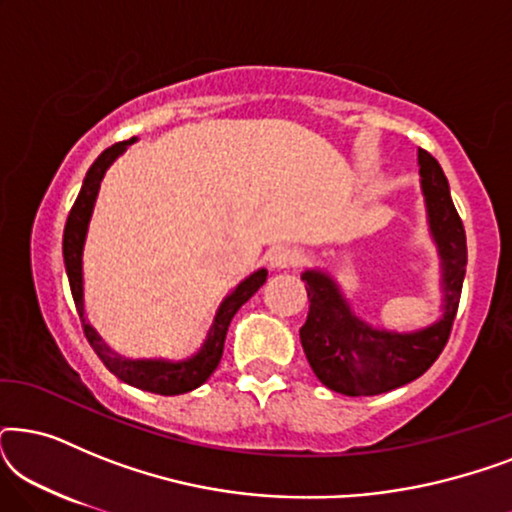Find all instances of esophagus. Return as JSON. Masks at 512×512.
Listing matches in <instances>:
<instances>
[{
    "label": "esophagus",
    "instance_id": "obj_1",
    "mask_svg": "<svg viewBox=\"0 0 512 512\" xmlns=\"http://www.w3.org/2000/svg\"><path fill=\"white\" fill-rule=\"evenodd\" d=\"M268 261L275 270H289V268H296L300 263V251L296 247H275L270 249L268 254Z\"/></svg>",
    "mask_w": 512,
    "mask_h": 512
}]
</instances>
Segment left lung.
I'll use <instances>...</instances> for the list:
<instances>
[{"label": "left lung", "instance_id": "obj_1", "mask_svg": "<svg viewBox=\"0 0 512 512\" xmlns=\"http://www.w3.org/2000/svg\"><path fill=\"white\" fill-rule=\"evenodd\" d=\"M419 177L429 228L443 263V317L415 333H391L361 321L331 275L305 270L310 298L300 328L305 356L328 389L345 396H377L403 387L433 366L450 340L466 275V230L454 209L438 160L419 149Z\"/></svg>", "mask_w": 512, "mask_h": 512}]
</instances>
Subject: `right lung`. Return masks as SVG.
Listing matches in <instances>:
<instances>
[{
  "label": "right lung",
  "mask_w": 512,
  "mask_h": 512,
  "mask_svg": "<svg viewBox=\"0 0 512 512\" xmlns=\"http://www.w3.org/2000/svg\"><path fill=\"white\" fill-rule=\"evenodd\" d=\"M132 142H135V137L128 139V142H118L114 146H109V149L102 151L95 163L90 165V170L86 172V179H83L81 191L74 200L72 212L67 216L65 235H62V256H65L69 289H72L76 312H79L81 317L83 333H86L90 347L95 349V354L100 356L104 366H107L118 380H123L125 384H132V387L151 391V394H160V396H177V394H186V391L198 389L202 382L209 380V375L214 373L221 361L223 342H226L230 321H233L235 312L240 310V307L247 303L258 289H261L265 277H268V270H256L254 275H249L244 282L237 284V289L230 293V296H226V300L219 305V310H216L214 324L209 328L205 345H202L200 352L193 354L191 359L130 361V359H121V356L111 352V349L102 342L100 335L95 333V328L86 321V310H83L81 263H83V244H86L88 223H90V216H93V207L97 200V191H100V184L104 179V172L109 170V165L114 163V160L121 156Z\"/></svg>",
  "instance_id": "add662e5"
}]
</instances>
